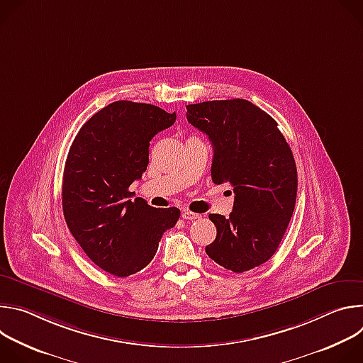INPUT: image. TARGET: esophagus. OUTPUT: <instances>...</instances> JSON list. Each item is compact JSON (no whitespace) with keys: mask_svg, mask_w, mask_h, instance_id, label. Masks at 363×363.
<instances>
[{"mask_svg":"<svg viewBox=\"0 0 363 363\" xmlns=\"http://www.w3.org/2000/svg\"><path fill=\"white\" fill-rule=\"evenodd\" d=\"M199 217H201L199 214L192 213V211H189V210H184V211H182V218H184V220H196V218H199Z\"/></svg>","mask_w":363,"mask_h":363,"instance_id":"esophagus-1","label":"esophagus"}]
</instances>
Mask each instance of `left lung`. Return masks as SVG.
Returning <instances> with one entry per match:
<instances>
[{
  "label": "left lung",
  "instance_id": "left-lung-1",
  "mask_svg": "<svg viewBox=\"0 0 363 363\" xmlns=\"http://www.w3.org/2000/svg\"><path fill=\"white\" fill-rule=\"evenodd\" d=\"M186 119L213 143L214 184L234 191L228 218L210 214L217 237L205 252L234 273L262 266L279 248L296 205L297 169L289 143L277 122L244 99L188 105Z\"/></svg>",
  "mask_w": 363,
  "mask_h": 363
}]
</instances>
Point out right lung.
<instances>
[{
  "label": "right lung",
  "instance_id": "add662e5",
  "mask_svg": "<svg viewBox=\"0 0 363 363\" xmlns=\"http://www.w3.org/2000/svg\"><path fill=\"white\" fill-rule=\"evenodd\" d=\"M175 119V112L118 100L94 113L70 146L62 188L66 224L90 260L116 277L145 269L181 217L177 206L153 208L129 191L146 171L149 142Z\"/></svg>",
  "mask_w": 363,
  "mask_h": 363
}]
</instances>
